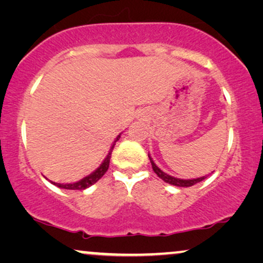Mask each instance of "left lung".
<instances>
[{"label":"left lung","mask_w":263,"mask_h":263,"mask_svg":"<svg viewBox=\"0 0 263 263\" xmlns=\"http://www.w3.org/2000/svg\"><path fill=\"white\" fill-rule=\"evenodd\" d=\"M148 158H149L151 164H152L153 171L156 172V174L158 175V177L163 179L164 182L168 183V184H172V185H176V186H192V185H194V184H196V183L203 181V179L206 178V177H200V178H195V179H181V178H175V177H172V176H168L167 174H165V172L161 171L160 168L158 167L156 164H154V161L152 160V158L149 157V154H148Z\"/></svg>","instance_id":"obj_1"}]
</instances>
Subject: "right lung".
<instances>
[{
	"label": "right lung",
	"instance_id": "1",
	"mask_svg": "<svg viewBox=\"0 0 263 263\" xmlns=\"http://www.w3.org/2000/svg\"><path fill=\"white\" fill-rule=\"evenodd\" d=\"M121 138V135H118L116 140H115L112 147H111L109 154H107L105 159L102 163V165L97 168L96 171H93L91 175L86 176L85 178H82L81 181L79 182H75V183H69V184H61V183H55V182H51L52 184H55L56 186H59V188H63V189H70V190H84L86 188H88V186H91L92 184H95L96 182H98L100 178L103 177L104 174L107 171V168H109V164H110V158H111V153H112V149L115 147V143L116 141H118V139Z\"/></svg>",
	"mask_w": 263,
	"mask_h": 263
}]
</instances>
